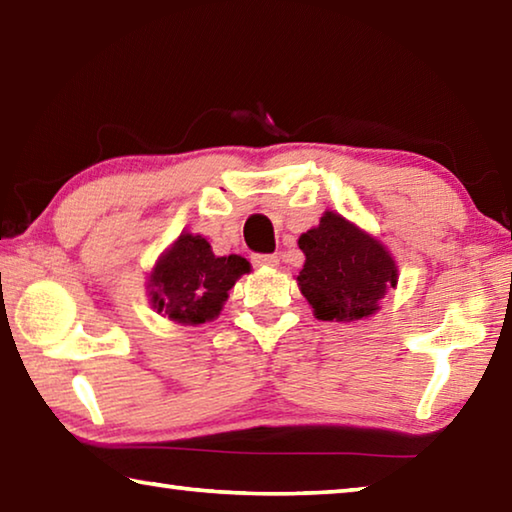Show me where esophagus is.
<instances>
[{"label":"esophagus","mask_w":512,"mask_h":512,"mask_svg":"<svg viewBox=\"0 0 512 512\" xmlns=\"http://www.w3.org/2000/svg\"><path fill=\"white\" fill-rule=\"evenodd\" d=\"M253 264L259 268H275L280 264V259H277V255H253Z\"/></svg>","instance_id":"1"}]
</instances>
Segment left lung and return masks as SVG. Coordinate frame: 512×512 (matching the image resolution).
I'll return each mask as SVG.
<instances>
[{
  "label": "left lung",
  "mask_w": 512,
  "mask_h": 512,
  "mask_svg": "<svg viewBox=\"0 0 512 512\" xmlns=\"http://www.w3.org/2000/svg\"><path fill=\"white\" fill-rule=\"evenodd\" d=\"M298 246L305 266L296 280L318 320L368 318L397 284L391 253L336 212H325L316 228L300 235Z\"/></svg>",
  "instance_id": "8db88e82"
}]
</instances>
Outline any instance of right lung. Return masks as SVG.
<instances>
[{"label": "right lung", "instance_id": "1", "mask_svg": "<svg viewBox=\"0 0 512 512\" xmlns=\"http://www.w3.org/2000/svg\"><path fill=\"white\" fill-rule=\"evenodd\" d=\"M250 271L244 257H216L201 235L183 232L153 266L151 305L183 325H201L221 314L228 291Z\"/></svg>", "mask_w": 512, "mask_h": 512}]
</instances>
